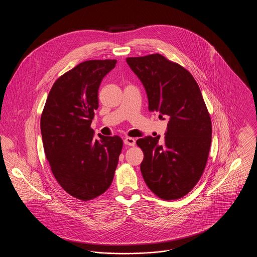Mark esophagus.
I'll return each mask as SVG.
<instances>
[{"label": "esophagus", "instance_id": "esophagus-1", "mask_svg": "<svg viewBox=\"0 0 257 257\" xmlns=\"http://www.w3.org/2000/svg\"><path fill=\"white\" fill-rule=\"evenodd\" d=\"M123 143H124V145H126V146H129V147H134L135 145H136V140L133 139V138H129V137H126V138L124 139Z\"/></svg>", "mask_w": 257, "mask_h": 257}]
</instances>
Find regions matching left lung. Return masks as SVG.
Masks as SVG:
<instances>
[{"instance_id": "obj_1", "label": "left lung", "mask_w": 257, "mask_h": 257, "mask_svg": "<svg viewBox=\"0 0 257 257\" xmlns=\"http://www.w3.org/2000/svg\"><path fill=\"white\" fill-rule=\"evenodd\" d=\"M146 89L148 109L168 119L166 137H144L141 171L148 188L166 199L187 195L205 169L212 125L196 80L181 65L160 54L127 58Z\"/></svg>"}]
</instances>
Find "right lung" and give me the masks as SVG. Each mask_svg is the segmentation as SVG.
I'll return each instance as SVG.
<instances>
[{
	"label": "right lung",
	"instance_id": "1",
	"mask_svg": "<svg viewBox=\"0 0 257 257\" xmlns=\"http://www.w3.org/2000/svg\"><path fill=\"white\" fill-rule=\"evenodd\" d=\"M116 60L86 61L60 77L50 90L40 129L46 158L61 188L81 200L105 193L122 149L118 136L90 128L98 109V89Z\"/></svg>",
	"mask_w": 257,
	"mask_h": 257
}]
</instances>
